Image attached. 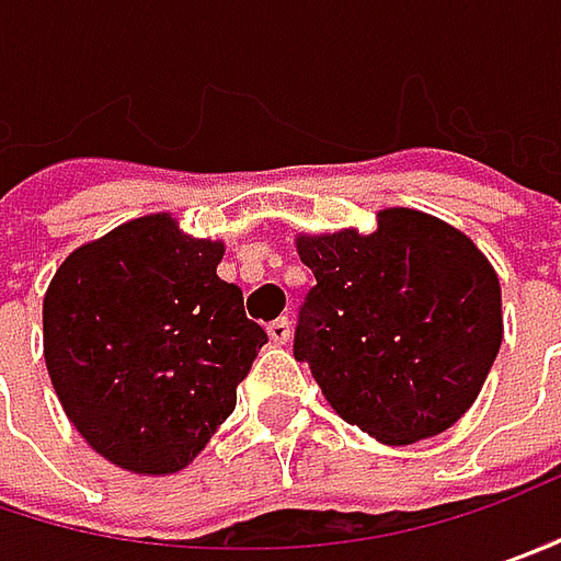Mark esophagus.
I'll list each match as a JSON object with an SVG mask.
<instances>
[{
    "label": "esophagus",
    "instance_id": "34e87169",
    "mask_svg": "<svg viewBox=\"0 0 561 561\" xmlns=\"http://www.w3.org/2000/svg\"><path fill=\"white\" fill-rule=\"evenodd\" d=\"M266 332H270V339H273L276 345H285L288 335H291V323H288L285 317H279V320H273V323L266 327Z\"/></svg>",
    "mask_w": 561,
    "mask_h": 561
}]
</instances>
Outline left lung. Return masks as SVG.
I'll use <instances>...</instances> for the list:
<instances>
[{"instance_id":"8db88e82","label":"left lung","mask_w":561,"mask_h":561,"mask_svg":"<svg viewBox=\"0 0 561 561\" xmlns=\"http://www.w3.org/2000/svg\"><path fill=\"white\" fill-rule=\"evenodd\" d=\"M317 285L295 329L332 411L386 446L449 430L480 396L502 345V288L474 241L408 207L360 234H298Z\"/></svg>"}]
</instances>
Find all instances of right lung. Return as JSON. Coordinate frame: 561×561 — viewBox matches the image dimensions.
<instances>
[{
	"instance_id": "right-lung-1",
	"label": "right lung",
	"mask_w": 561,
	"mask_h": 561,
	"mask_svg": "<svg viewBox=\"0 0 561 561\" xmlns=\"http://www.w3.org/2000/svg\"><path fill=\"white\" fill-rule=\"evenodd\" d=\"M222 241L150 213L61 260L43 298V357L68 421L122 471L187 468L234 411L266 332L216 276Z\"/></svg>"
}]
</instances>
